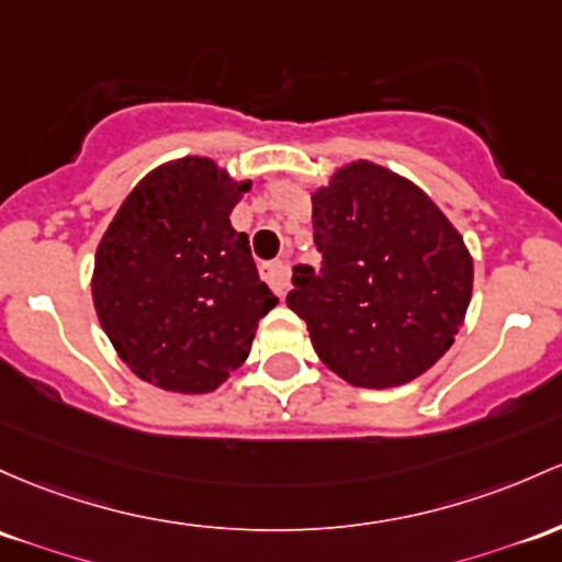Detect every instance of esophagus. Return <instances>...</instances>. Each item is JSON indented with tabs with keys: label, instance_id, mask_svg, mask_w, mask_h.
Instances as JSON below:
<instances>
[{
	"label": "esophagus",
	"instance_id": "34e87169",
	"mask_svg": "<svg viewBox=\"0 0 562 562\" xmlns=\"http://www.w3.org/2000/svg\"><path fill=\"white\" fill-rule=\"evenodd\" d=\"M261 277L269 282L271 288H274L277 293L282 295L288 291V285H291V263L282 261V258L261 263Z\"/></svg>",
	"mask_w": 562,
	"mask_h": 562
}]
</instances>
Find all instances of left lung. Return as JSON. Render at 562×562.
<instances>
[{
    "label": "left lung",
    "instance_id": "left-lung-1",
    "mask_svg": "<svg viewBox=\"0 0 562 562\" xmlns=\"http://www.w3.org/2000/svg\"><path fill=\"white\" fill-rule=\"evenodd\" d=\"M319 269L293 267L288 306L333 373L390 390L429 371L464 323L472 258L416 183L351 162L312 194Z\"/></svg>",
    "mask_w": 562,
    "mask_h": 562
}]
</instances>
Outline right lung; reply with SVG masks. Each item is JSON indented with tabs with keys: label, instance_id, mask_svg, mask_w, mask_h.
<instances>
[{
	"label": "right lung",
	"instance_id": "add662e5",
	"mask_svg": "<svg viewBox=\"0 0 562 562\" xmlns=\"http://www.w3.org/2000/svg\"><path fill=\"white\" fill-rule=\"evenodd\" d=\"M250 183L213 159L151 170L103 234L92 304L116 355L168 392H213L250 355L277 295L258 277L229 213Z\"/></svg>",
	"mask_w": 562,
	"mask_h": 562
}]
</instances>
